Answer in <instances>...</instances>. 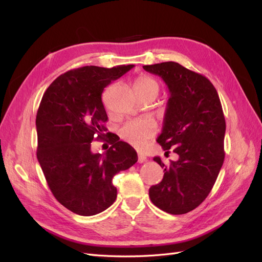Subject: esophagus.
<instances>
[{
    "mask_svg": "<svg viewBox=\"0 0 262 262\" xmlns=\"http://www.w3.org/2000/svg\"><path fill=\"white\" fill-rule=\"evenodd\" d=\"M146 157L144 154H141V153H138V163H144V162H146Z\"/></svg>",
    "mask_w": 262,
    "mask_h": 262,
    "instance_id": "34e87169",
    "label": "esophagus"
}]
</instances>
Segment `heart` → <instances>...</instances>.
I'll list each match as a JSON object with an SVG mask.
<instances>
[{
    "label": "heart",
    "instance_id": "1",
    "mask_svg": "<svg viewBox=\"0 0 262 262\" xmlns=\"http://www.w3.org/2000/svg\"><path fill=\"white\" fill-rule=\"evenodd\" d=\"M134 85L140 97L157 96L160 92L159 82L148 75H140L134 82ZM157 134V125L151 119H137L128 121L120 128L119 136L122 141L130 145L141 148L148 140Z\"/></svg>",
    "mask_w": 262,
    "mask_h": 262
}]
</instances>
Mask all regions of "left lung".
I'll list each match as a JSON object with an SVG mask.
<instances>
[{
	"label": "left lung",
	"instance_id": "8db88e82",
	"mask_svg": "<svg viewBox=\"0 0 262 262\" xmlns=\"http://www.w3.org/2000/svg\"><path fill=\"white\" fill-rule=\"evenodd\" d=\"M169 88L164 125L158 137L165 153L177 161L165 165L163 179L149 188L151 202L166 213H189L208 196L224 162L225 118L215 86L207 77L176 62L145 65Z\"/></svg>",
	"mask_w": 262,
	"mask_h": 262
}]
</instances>
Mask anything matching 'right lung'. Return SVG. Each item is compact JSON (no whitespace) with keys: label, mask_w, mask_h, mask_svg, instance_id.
<instances>
[{"label":"right lung","mask_w":262,"mask_h":262,"mask_svg":"<svg viewBox=\"0 0 262 262\" xmlns=\"http://www.w3.org/2000/svg\"><path fill=\"white\" fill-rule=\"evenodd\" d=\"M133 66L71 70L48 86L39 104L37 159L54 197L77 215H96L113 205V178L137 162L135 149L115 136L104 155L91 152V143L108 135L103 89Z\"/></svg>","instance_id":"right-lung-1"}]
</instances>
